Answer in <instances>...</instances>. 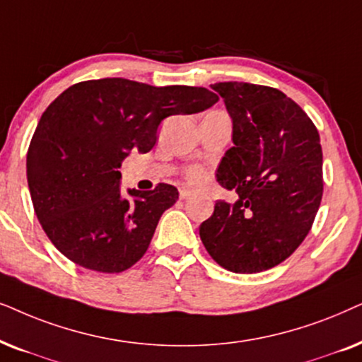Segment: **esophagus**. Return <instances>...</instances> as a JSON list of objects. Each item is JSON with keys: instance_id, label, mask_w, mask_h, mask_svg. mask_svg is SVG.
Segmentation results:
<instances>
[{"instance_id": "esophagus-1", "label": "esophagus", "mask_w": 362, "mask_h": 362, "mask_svg": "<svg viewBox=\"0 0 362 362\" xmlns=\"http://www.w3.org/2000/svg\"><path fill=\"white\" fill-rule=\"evenodd\" d=\"M194 197V192L189 190V189H180V199L182 200H189Z\"/></svg>"}]
</instances>
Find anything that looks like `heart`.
Returning <instances> with one entry per match:
<instances>
[{"instance_id": "1", "label": "heart", "mask_w": 362, "mask_h": 362, "mask_svg": "<svg viewBox=\"0 0 362 362\" xmlns=\"http://www.w3.org/2000/svg\"><path fill=\"white\" fill-rule=\"evenodd\" d=\"M187 177H189L190 184H194V185H202L206 180V173L204 168H200V167L190 168L189 173H187Z\"/></svg>"}]
</instances>
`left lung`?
<instances>
[{
	"mask_svg": "<svg viewBox=\"0 0 362 362\" xmlns=\"http://www.w3.org/2000/svg\"><path fill=\"white\" fill-rule=\"evenodd\" d=\"M233 124V147L216 180L237 189L200 225L206 252L233 273L276 267L310 233L322 197V151L315 124L281 90L248 83L211 86Z\"/></svg>",
	"mask_w": 362,
	"mask_h": 362,
	"instance_id": "1",
	"label": "left lung"
}]
</instances>
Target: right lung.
Masks as SVG:
<instances>
[{
	"mask_svg": "<svg viewBox=\"0 0 362 362\" xmlns=\"http://www.w3.org/2000/svg\"><path fill=\"white\" fill-rule=\"evenodd\" d=\"M218 95L205 88H156L122 77L77 83L41 115L26 157L36 216L52 245L79 267L120 273L147 252L178 190L120 192V163L156 146L168 115L197 114Z\"/></svg>",
	"mask_w": 362,
	"mask_h": 362,
	"instance_id": "right-lung-1",
	"label": "right lung"
}]
</instances>
